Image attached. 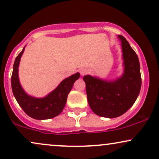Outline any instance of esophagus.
<instances>
[{
    "mask_svg": "<svg viewBox=\"0 0 159 159\" xmlns=\"http://www.w3.org/2000/svg\"><path fill=\"white\" fill-rule=\"evenodd\" d=\"M88 72H89V70L88 69H86V68H82L81 70H80V74H81V75H85L86 74H88Z\"/></svg>",
    "mask_w": 159,
    "mask_h": 159,
    "instance_id": "1",
    "label": "esophagus"
}]
</instances>
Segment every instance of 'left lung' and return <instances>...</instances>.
I'll list each match as a JSON object with an SVG mask.
<instances>
[{"mask_svg": "<svg viewBox=\"0 0 159 159\" xmlns=\"http://www.w3.org/2000/svg\"><path fill=\"white\" fill-rule=\"evenodd\" d=\"M124 74L114 81H106L90 75L84 76L89 106L99 116H120L133 106L139 94L142 77L136 52L121 35Z\"/></svg>", "mask_w": 159, "mask_h": 159, "instance_id": "1", "label": "left lung"}]
</instances>
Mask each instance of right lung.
<instances>
[{"instance_id":"obj_1","label":"right lung","mask_w":159,"mask_h":159,"mask_svg":"<svg viewBox=\"0 0 159 159\" xmlns=\"http://www.w3.org/2000/svg\"><path fill=\"white\" fill-rule=\"evenodd\" d=\"M24 48L15 58L11 74V89L15 99L21 108L27 115L33 119L42 120L57 116L62 112L68 93L74 82L79 79L80 74L76 73L62 80L61 83L49 94L43 98H35L25 93L21 87L18 78V67Z\"/></svg>"}]
</instances>
